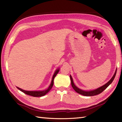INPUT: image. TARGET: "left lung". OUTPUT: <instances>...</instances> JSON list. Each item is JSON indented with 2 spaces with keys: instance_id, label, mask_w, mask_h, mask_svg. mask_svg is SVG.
I'll list each match as a JSON object with an SVG mask.
<instances>
[{
  "instance_id": "8db88e82",
  "label": "left lung",
  "mask_w": 122,
  "mask_h": 122,
  "mask_svg": "<svg viewBox=\"0 0 122 122\" xmlns=\"http://www.w3.org/2000/svg\"><path fill=\"white\" fill-rule=\"evenodd\" d=\"M117 70L116 69V71L115 73H114V75L112 76V79H110L107 83H106L105 84H104V86H103L101 87H100L99 88H97V89H96L95 90L91 91H83L82 90H80V89H79V88L76 87L75 86L74 83V82H73V79L72 78L71 76L70 75V79H71L72 86L73 89L77 93H78V94H81L82 95H83V96H95V95H98L99 94L101 93L103 91H104L106 89V88L109 86L110 84H111L112 83V82L113 81V80L114 78V77H115V76H116V73H117Z\"/></svg>"
}]
</instances>
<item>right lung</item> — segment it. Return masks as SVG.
Listing matches in <instances>:
<instances>
[{
    "mask_svg": "<svg viewBox=\"0 0 122 122\" xmlns=\"http://www.w3.org/2000/svg\"><path fill=\"white\" fill-rule=\"evenodd\" d=\"M59 71H60V70L58 69L56 70V71L55 72L54 75L53 76L52 81H51V84L50 85V86H49L48 88V89H47L46 90H44V91H25V90H23L22 89H21V88H20L19 87H17V88L19 90H20L21 91L23 92V93H25V94L31 96H33V97H38L43 96L46 95L47 93H48V92L50 91V90L51 89V88H52V86H53V80H54V79L55 78V77L56 76V75L57 74V73H58Z\"/></svg>",
    "mask_w": 122,
    "mask_h": 122,
    "instance_id": "1",
    "label": "right lung"
}]
</instances>
